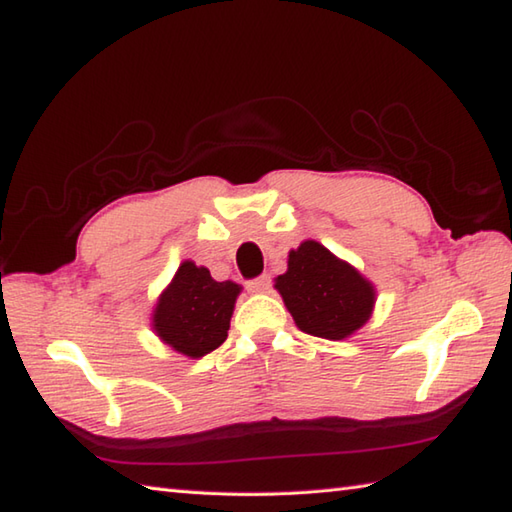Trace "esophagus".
Listing matches in <instances>:
<instances>
[{"label": "esophagus", "mask_w": 512, "mask_h": 512, "mask_svg": "<svg viewBox=\"0 0 512 512\" xmlns=\"http://www.w3.org/2000/svg\"><path fill=\"white\" fill-rule=\"evenodd\" d=\"M246 290L253 292V295H262V292H268L270 290V277L262 275L257 279H250L246 284Z\"/></svg>", "instance_id": "obj_1"}]
</instances>
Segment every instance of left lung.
Listing matches in <instances>:
<instances>
[{
  "instance_id": "obj_1",
  "label": "left lung",
  "mask_w": 512,
  "mask_h": 512,
  "mask_svg": "<svg viewBox=\"0 0 512 512\" xmlns=\"http://www.w3.org/2000/svg\"><path fill=\"white\" fill-rule=\"evenodd\" d=\"M275 288L297 328L328 341L361 330L376 306L372 281L314 239L290 250L288 270L275 279Z\"/></svg>"
}]
</instances>
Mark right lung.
Returning <instances> with one entry per match:
<instances>
[{
  "mask_svg": "<svg viewBox=\"0 0 512 512\" xmlns=\"http://www.w3.org/2000/svg\"><path fill=\"white\" fill-rule=\"evenodd\" d=\"M239 292L235 281H215L209 268L184 259L151 310V330L173 352L202 358L226 341Z\"/></svg>",
  "mask_w": 512,
  "mask_h": 512,
  "instance_id": "obj_1",
  "label": "right lung"
}]
</instances>
